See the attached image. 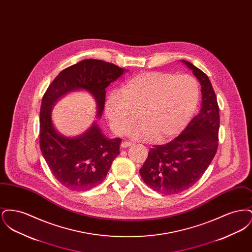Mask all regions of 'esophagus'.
I'll return each mask as SVG.
<instances>
[{
	"label": "esophagus",
	"mask_w": 252,
	"mask_h": 252,
	"mask_svg": "<svg viewBox=\"0 0 252 252\" xmlns=\"http://www.w3.org/2000/svg\"><path fill=\"white\" fill-rule=\"evenodd\" d=\"M131 142H124L123 144H121V146H122V148H126V147H129V146H131L132 145Z\"/></svg>",
	"instance_id": "1"
}]
</instances>
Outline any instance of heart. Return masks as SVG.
<instances>
[{
	"instance_id": "heart-1",
	"label": "heart",
	"mask_w": 252,
	"mask_h": 252,
	"mask_svg": "<svg viewBox=\"0 0 252 252\" xmlns=\"http://www.w3.org/2000/svg\"><path fill=\"white\" fill-rule=\"evenodd\" d=\"M199 101V85L189 74L147 72L127 79L121 92H113L106 102V114L112 130L133 139L166 142L192 119Z\"/></svg>"
}]
</instances>
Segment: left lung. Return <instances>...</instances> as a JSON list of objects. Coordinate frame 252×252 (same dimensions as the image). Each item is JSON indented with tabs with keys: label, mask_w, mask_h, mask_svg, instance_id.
<instances>
[{
	"label": "left lung",
	"mask_w": 252,
	"mask_h": 252,
	"mask_svg": "<svg viewBox=\"0 0 252 252\" xmlns=\"http://www.w3.org/2000/svg\"><path fill=\"white\" fill-rule=\"evenodd\" d=\"M201 85L202 107L186 128L166 144L154 145L140 169L144 183L164 194L183 192L199 180L218 147L219 107L212 83L200 69L182 60Z\"/></svg>",
	"instance_id": "obj_1"
}]
</instances>
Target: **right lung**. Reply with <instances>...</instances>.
Instances as JSON below:
<instances>
[{
	"instance_id": "obj_1",
	"label": "right lung",
	"mask_w": 252,
	"mask_h": 252,
	"mask_svg": "<svg viewBox=\"0 0 252 252\" xmlns=\"http://www.w3.org/2000/svg\"><path fill=\"white\" fill-rule=\"evenodd\" d=\"M125 72L103 60H84L72 65L54 79L42 97L39 113V146L54 177L72 191H87L105 180L113 159L120 154L121 139H108L94 123L76 138L60 135L53 126L51 110L61 96L88 91L94 97L97 116L104 110L106 88Z\"/></svg>"
}]
</instances>
